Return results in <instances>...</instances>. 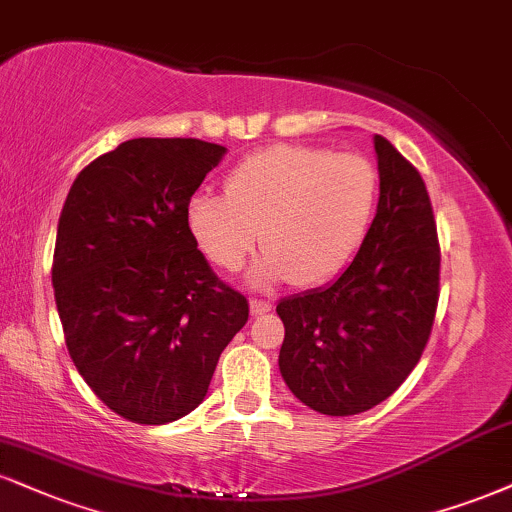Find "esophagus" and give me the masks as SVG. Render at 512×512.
<instances>
[{
  "instance_id": "obj_1",
  "label": "esophagus",
  "mask_w": 512,
  "mask_h": 512,
  "mask_svg": "<svg viewBox=\"0 0 512 512\" xmlns=\"http://www.w3.org/2000/svg\"><path fill=\"white\" fill-rule=\"evenodd\" d=\"M274 307L272 300H262V298H252L250 300V312L252 315H264V312H269Z\"/></svg>"
}]
</instances>
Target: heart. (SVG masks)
Wrapping results in <instances>:
<instances>
[{"label": "heart", "mask_w": 512, "mask_h": 512, "mask_svg": "<svg viewBox=\"0 0 512 512\" xmlns=\"http://www.w3.org/2000/svg\"><path fill=\"white\" fill-rule=\"evenodd\" d=\"M379 176L360 155L324 147L272 145L226 176V195L195 193L186 207L190 238L214 267L238 272L260 243L257 286L291 279L315 286L341 272L372 224Z\"/></svg>", "instance_id": "1"}]
</instances>
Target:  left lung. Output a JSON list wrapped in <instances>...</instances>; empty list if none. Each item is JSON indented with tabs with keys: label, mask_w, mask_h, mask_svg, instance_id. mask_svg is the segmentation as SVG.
Wrapping results in <instances>:
<instances>
[{
	"label": "left lung",
	"mask_w": 512,
	"mask_h": 512,
	"mask_svg": "<svg viewBox=\"0 0 512 512\" xmlns=\"http://www.w3.org/2000/svg\"><path fill=\"white\" fill-rule=\"evenodd\" d=\"M379 205L355 260L334 283L276 305L279 367L293 396L331 417L365 412L408 379L439 305L441 250L420 171L374 135Z\"/></svg>",
	"instance_id": "left-lung-1"
}]
</instances>
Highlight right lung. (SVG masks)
I'll return each mask as SVG.
<instances>
[{"label": "right lung", "instance_id": "obj_1", "mask_svg": "<svg viewBox=\"0 0 512 512\" xmlns=\"http://www.w3.org/2000/svg\"><path fill=\"white\" fill-rule=\"evenodd\" d=\"M226 147L135 138L92 159L66 195L52 286L66 348L95 396L135 424L202 403L221 350L248 322L214 274L186 207Z\"/></svg>", "mask_w": 512, "mask_h": 512}]
</instances>
